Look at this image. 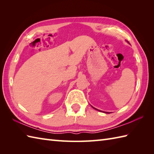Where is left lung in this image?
<instances>
[{"mask_svg": "<svg viewBox=\"0 0 154 154\" xmlns=\"http://www.w3.org/2000/svg\"><path fill=\"white\" fill-rule=\"evenodd\" d=\"M128 43H129V42H128ZM93 107V106H92ZM93 109H95V110H99V111H100V112H102V111H101V110H98V109H95V108H94V107H93ZM104 113H107V114H110V112H104Z\"/></svg>", "mask_w": 154, "mask_h": 154, "instance_id": "8db88e82", "label": "left lung"}]
</instances>
